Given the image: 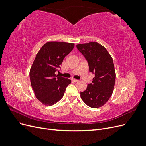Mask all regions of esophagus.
<instances>
[{"mask_svg": "<svg viewBox=\"0 0 146 146\" xmlns=\"http://www.w3.org/2000/svg\"><path fill=\"white\" fill-rule=\"evenodd\" d=\"M72 80H73L74 82H75V83H76V82H79V80H76V79H72Z\"/></svg>", "mask_w": 146, "mask_h": 146, "instance_id": "esophagus-1", "label": "esophagus"}]
</instances>
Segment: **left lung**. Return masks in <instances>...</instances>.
I'll list each match as a JSON object with an SVG mask.
<instances>
[{
  "label": "left lung",
  "mask_w": 146,
  "mask_h": 146,
  "mask_svg": "<svg viewBox=\"0 0 146 146\" xmlns=\"http://www.w3.org/2000/svg\"><path fill=\"white\" fill-rule=\"evenodd\" d=\"M78 50L88 61L89 72L95 74L80 96L88 106L97 108L111 98L115 82L116 74L113 60L106 49L96 42L78 44Z\"/></svg>",
  "instance_id": "1"
}]
</instances>
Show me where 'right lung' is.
<instances>
[{
  "label": "right lung",
  "mask_w": 146,
  "mask_h": 146,
  "mask_svg": "<svg viewBox=\"0 0 146 146\" xmlns=\"http://www.w3.org/2000/svg\"><path fill=\"white\" fill-rule=\"evenodd\" d=\"M74 44L51 41L45 43L38 52L31 67V85L36 98L42 104L51 106L63 98L71 80L55 74L64 57Z\"/></svg>",
  "instance_id": "add662e5"
}]
</instances>
